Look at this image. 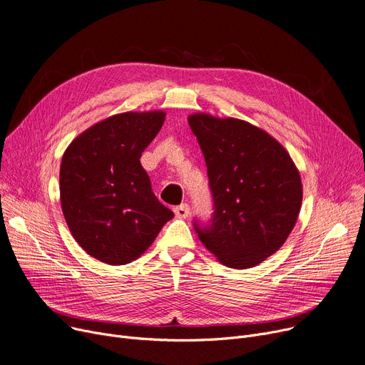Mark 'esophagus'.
I'll return each instance as SVG.
<instances>
[{
  "label": "esophagus",
  "mask_w": 365,
  "mask_h": 365,
  "mask_svg": "<svg viewBox=\"0 0 365 365\" xmlns=\"http://www.w3.org/2000/svg\"><path fill=\"white\" fill-rule=\"evenodd\" d=\"M189 211H190V208L187 204H180L175 208V214L178 218H186L189 215Z\"/></svg>",
  "instance_id": "34e87169"
}]
</instances>
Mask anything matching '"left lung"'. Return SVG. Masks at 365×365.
<instances>
[{"label": "left lung", "mask_w": 365, "mask_h": 365, "mask_svg": "<svg viewBox=\"0 0 365 365\" xmlns=\"http://www.w3.org/2000/svg\"><path fill=\"white\" fill-rule=\"evenodd\" d=\"M189 126L202 150L212 215L193 220L204 247L236 270L274 254L292 232L302 183L292 158L269 133L237 118L192 114Z\"/></svg>", "instance_id": "1"}]
</instances>
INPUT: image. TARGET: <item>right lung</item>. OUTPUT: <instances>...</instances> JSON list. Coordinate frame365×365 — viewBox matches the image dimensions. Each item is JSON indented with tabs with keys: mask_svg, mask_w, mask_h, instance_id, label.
Masks as SVG:
<instances>
[{
	"mask_svg": "<svg viewBox=\"0 0 365 365\" xmlns=\"http://www.w3.org/2000/svg\"><path fill=\"white\" fill-rule=\"evenodd\" d=\"M164 117L163 111L108 117L63 155L60 200L67 226L89 255L106 264L136 259L175 215L154 195L139 161Z\"/></svg>",
	"mask_w": 365,
	"mask_h": 365,
	"instance_id": "add662e5",
	"label": "right lung"
}]
</instances>
